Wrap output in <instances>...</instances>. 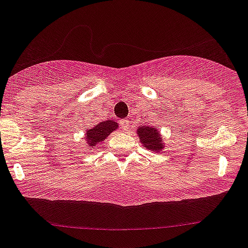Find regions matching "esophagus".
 <instances>
[{
    "label": "esophagus",
    "instance_id": "obj_1",
    "mask_svg": "<svg viewBox=\"0 0 248 248\" xmlns=\"http://www.w3.org/2000/svg\"><path fill=\"white\" fill-rule=\"evenodd\" d=\"M120 124H121V128L124 129V131H127V129L129 128V121L127 119L120 120Z\"/></svg>",
    "mask_w": 248,
    "mask_h": 248
}]
</instances>
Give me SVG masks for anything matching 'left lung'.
<instances>
[{
	"label": "left lung",
	"instance_id": "8db88e82",
	"mask_svg": "<svg viewBox=\"0 0 248 248\" xmlns=\"http://www.w3.org/2000/svg\"><path fill=\"white\" fill-rule=\"evenodd\" d=\"M139 139L141 141L142 146L148 148L153 152H160L164 148L163 140H161L160 134L158 133V129L152 128L150 126H141L137 131Z\"/></svg>",
	"mask_w": 248,
	"mask_h": 248
}]
</instances>
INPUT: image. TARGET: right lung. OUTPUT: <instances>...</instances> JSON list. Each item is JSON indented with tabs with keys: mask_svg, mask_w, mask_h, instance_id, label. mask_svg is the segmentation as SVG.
<instances>
[{
	"mask_svg": "<svg viewBox=\"0 0 248 248\" xmlns=\"http://www.w3.org/2000/svg\"><path fill=\"white\" fill-rule=\"evenodd\" d=\"M119 127V124H116L113 120H106V121L100 122L96 124L93 128L88 129L85 134V140H87L88 146H96L98 142L103 141L111 132H114Z\"/></svg>",
	"mask_w": 248,
	"mask_h": 248,
	"instance_id": "add662e5",
	"label": "right lung"
}]
</instances>
